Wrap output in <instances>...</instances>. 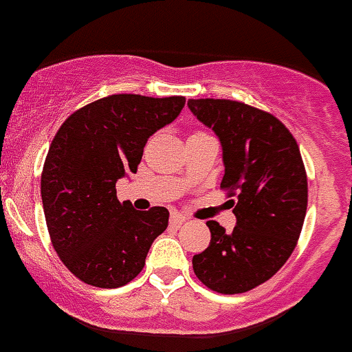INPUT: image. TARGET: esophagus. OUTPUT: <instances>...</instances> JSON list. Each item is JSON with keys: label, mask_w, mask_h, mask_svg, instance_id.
Segmentation results:
<instances>
[{"label": "esophagus", "mask_w": 352, "mask_h": 352, "mask_svg": "<svg viewBox=\"0 0 352 352\" xmlns=\"http://www.w3.org/2000/svg\"><path fill=\"white\" fill-rule=\"evenodd\" d=\"M185 221H187V218H185L184 214H179V212H173V214H170V223L176 225V227H179V225L185 223Z\"/></svg>", "instance_id": "obj_1"}]
</instances>
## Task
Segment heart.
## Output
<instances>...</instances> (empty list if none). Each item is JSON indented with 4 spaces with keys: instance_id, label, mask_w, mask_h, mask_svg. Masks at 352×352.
<instances>
[{
    "instance_id": "obj_1",
    "label": "heart",
    "mask_w": 352,
    "mask_h": 352,
    "mask_svg": "<svg viewBox=\"0 0 352 352\" xmlns=\"http://www.w3.org/2000/svg\"><path fill=\"white\" fill-rule=\"evenodd\" d=\"M199 134H201V132H194V134H190V136H199Z\"/></svg>"
}]
</instances>
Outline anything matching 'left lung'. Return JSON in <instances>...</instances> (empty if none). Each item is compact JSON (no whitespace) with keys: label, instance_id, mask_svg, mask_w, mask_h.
Wrapping results in <instances>:
<instances>
[{"label":"left lung","instance_id":"1","mask_svg":"<svg viewBox=\"0 0 352 352\" xmlns=\"http://www.w3.org/2000/svg\"><path fill=\"white\" fill-rule=\"evenodd\" d=\"M189 109L221 143L225 174L236 216L232 232L207 221L210 243L194 254L201 283L238 294L274 276L292 254L307 212V174L300 148L278 118L241 101L189 100Z\"/></svg>","mask_w":352,"mask_h":352}]
</instances>
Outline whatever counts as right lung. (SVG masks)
<instances>
[{"instance_id": "obj_1", "label": "right lung", "mask_w": 352, "mask_h": 352, "mask_svg": "<svg viewBox=\"0 0 352 352\" xmlns=\"http://www.w3.org/2000/svg\"><path fill=\"white\" fill-rule=\"evenodd\" d=\"M184 96L112 94L70 114L50 143L41 199L50 240L74 276L114 289L142 272L168 210L120 201L116 182L136 173L154 132L179 116Z\"/></svg>"}]
</instances>
